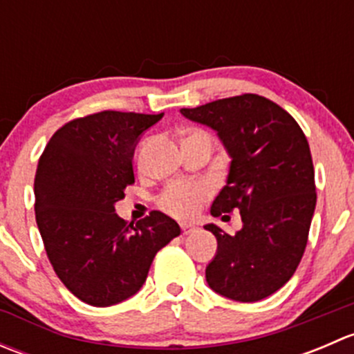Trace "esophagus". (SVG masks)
<instances>
[{
    "label": "esophagus",
    "mask_w": 354,
    "mask_h": 354,
    "mask_svg": "<svg viewBox=\"0 0 354 354\" xmlns=\"http://www.w3.org/2000/svg\"><path fill=\"white\" fill-rule=\"evenodd\" d=\"M181 231H183V234H190L195 231V226H192V224H181Z\"/></svg>",
    "instance_id": "1"
}]
</instances>
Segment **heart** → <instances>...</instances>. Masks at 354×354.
I'll return each mask as SVG.
<instances>
[{
  "label": "heart",
  "instance_id": "heart-1",
  "mask_svg": "<svg viewBox=\"0 0 354 354\" xmlns=\"http://www.w3.org/2000/svg\"><path fill=\"white\" fill-rule=\"evenodd\" d=\"M209 195L205 183H174L160 194L159 205L173 216L187 219L197 214L200 203Z\"/></svg>",
  "mask_w": 354,
  "mask_h": 354
}]
</instances>
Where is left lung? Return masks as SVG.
<instances>
[{
  "mask_svg": "<svg viewBox=\"0 0 354 354\" xmlns=\"http://www.w3.org/2000/svg\"><path fill=\"white\" fill-rule=\"evenodd\" d=\"M180 113L212 128L231 159L226 187L210 214L219 217L238 209L243 223L234 236L212 223L203 226L217 240L207 284L234 301L267 298L295 274L315 210V173L305 133L291 114L257 94Z\"/></svg>",
  "mask_w": 354,
  "mask_h": 354,
  "instance_id": "obj_1",
  "label": "left lung"
}]
</instances>
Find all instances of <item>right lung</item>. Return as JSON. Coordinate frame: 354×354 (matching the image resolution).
Returning a JSON list of instances; mask_svg holds the SVG:
<instances>
[{"label":"right lung","mask_w":354,"mask_h":354,"mask_svg":"<svg viewBox=\"0 0 354 354\" xmlns=\"http://www.w3.org/2000/svg\"><path fill=\"white\" fill-rule=\"evenodd\" d=\"M160 114L102 111L59 128L35 171V221L62 283L84 303L111 306L133 296L156 253L181 233L154 210L137 224L114 212L135 183V147Z\"/></svg>","instance_id":"right-lung-1"}]
</instances>
